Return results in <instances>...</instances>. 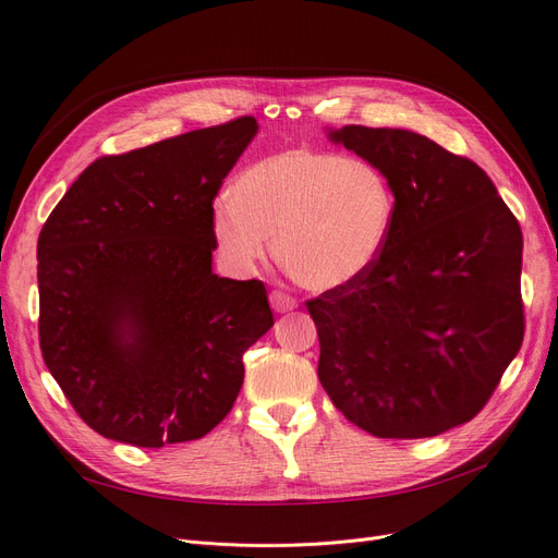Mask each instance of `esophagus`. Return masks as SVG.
<instances>
[{
    "label": "esophagus",
    "instance_id": "esophagus-1",
    "mask_svg": "<svg viewBox=\"0 0 558 558\" xmlns=\"http://www.w3.org/2000/svg\"><path fill=\"white\" fill-rule=\"evenodd\" d=\"M269 305H272V310L277 314H286V312H293L298 307V300L283 291H272L269 293Z\"/></svg>",
    "mask_w": 558,
    "mask_h": 558
}]
</instances>
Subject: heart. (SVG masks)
<instances>
[{
    "mask_svg": "<svg viewBox=\"0 0 558 558\" xmlns=\"http://www.w3.org/2000/svg\"><path fill=\"white\" fill-rule=\"evenodd\" d=\"M396 195L377 165L316 148H286L248 165L216 199L211 234L221 258L248 272L275 238L279 265L310 291H337L377 265Z\"/></svg>",
    "mask_w": 558,
    "mask_h": 558,
    "instance_id": "b5f03b06",
    "label": "heart"
}]
</instances>
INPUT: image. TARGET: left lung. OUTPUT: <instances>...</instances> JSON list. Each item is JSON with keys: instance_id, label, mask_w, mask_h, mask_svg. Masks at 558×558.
I'll list each match as a JSON object with an SVG mask.
<instances>
[{"instance_id": "left-lung-1", "label": "left lung", "mask_w": 558, "mask_h": 558, "mask_svg": "<svg viewBox=\"0 0 558 558\" xmlns=\"http://www.w3.org/2000/svg\"><path fill=\"white\" fill-rule=\"evenodd\" d=\"M377 165L396 218L377 265L310 300L318 379L375 437H433L475 416L523 342L521 228L482 167L398 128H328Z\"/></svg>"}]
</instances>
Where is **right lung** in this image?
<instances>
[{"label":"right lung","mask_w":558,"mask_h":558,"mask_svg":"<svg viewBox=\"0 0 558 558\" xmlns=\"http://www.w3.org/2000/svg\"><path fill=\"white\" fill-rule=\"evenodd\" d=\"M256 118L95 160L37 244L48 373L109 440H199L232 410L244 351L275 326L265 286L211 272V202Z\"/></svg>","instance_id":"add662e5"}]
</instances>
